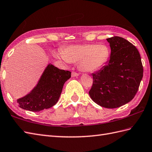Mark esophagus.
<instances>
[{
	"label": "esophagus",
	"mask_w": 152,
	"mask_h": 152,
	"mask_svg": "<svg viewBox=\"0 0 152 152\" xmlns=\"http://www.w3.org/2000/svg\"><path fill=\"white\" fill-rule=\"evenodd\" d=\"M79 76V73H77L75 71L72 72V77H75V76Z\"/></svg>",
	"instance_id": "34e87169"
}]
</instances>
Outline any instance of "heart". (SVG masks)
Returning a JSON list of instances; mask_svg holds the SVG:
<instances>
[{
  "mask_svg": "<svg viewBox=\"0 0 152 152\" xmlns=\"http://www.w3.org/2000/svg\"><path fill=\"white\" fill-rule=\"evenodd\" d=\"M64 59L70 63H78L85 72H94L106 64L110 55V50L105 44H85L71 45L61 51Z\"/></svg>",
  "mask_w": 152,
  "mask_h": 152,
  "instance_id": "heart-1",
  "label": "heart"
}]
</instances>
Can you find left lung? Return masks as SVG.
I'll list each match as a JSON object with an SVG mask.
<instances>
[{"label":"left lung","mask_w":152,"mask_h":152,"mask_svg":"<svg viewBox=\"0 0 152 152\" xmlns=\"http://www.w3.org/2000/svg\"><path fill=\"white\" fill-rule=\"evenodd\" d=\"M111 54L108 63L92 74L89 91L91 99L107 108L120 107L134 98L143 76V67L137 49L122 37L107 39Z\"/></svg>","instance_id":"left-lung-1"}]
</instances>
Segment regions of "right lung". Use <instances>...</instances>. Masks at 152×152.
Segmentation results:
<instances>
[{
  "label": "right lung",
  "mask_w": 152,
  "mask_h": 152,
  "mask_svg": "<svg viewBox=\"0 0 152 152\" xmlns=\"http://www.w3.org/2000/svg\"><path fill=\"white\" fill-rule=\"evenodd\" d=\"M71 76L70 71L49 64L33 91L17 100L19 107L32 112L52 107L58 102L64 83Z\"/></svg>",
  "instance_id": "obj_1"
}]
</instances>
